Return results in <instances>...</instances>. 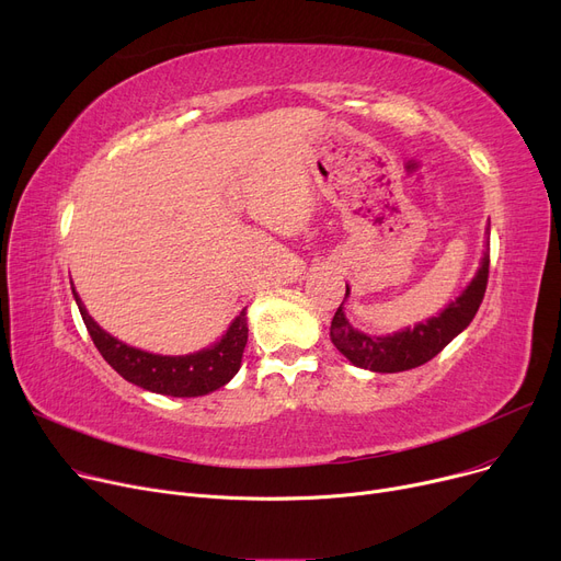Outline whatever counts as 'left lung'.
<instances>
[{"instance_id":"left-lung-1","label":"left lung","mask_w":561,"mask_h":561,"mask_svg":"<svg viewBox=\"0 0 561 561\" xmlns=\"http://www.w3.org/2000/svg\"><path fill=\"white\" fill-rule=\"evenodd\" d=\"M489 233V231H486ZM489 282V252H484L480 268L461 296L450 302L438 316H432L414 328H407L387 336H370L350 325L343 302L350 296L345 286V298L332 318L330 336L336 350L355 366L375 373H400L427 364L436 357L457 334H461L470 320L476 318Z\"/></svg>"}]
</instances>
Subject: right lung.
I'll return each instance as SVG.
<instances>
[{
  "label": "right lung",
  "instance_id": "right-lung-1",
  "mask_svg": "<svg viewBox=\"0 0 561 561\" xmlns=\"http://www.w3.org/2000/svg\"><path fill=\"white\" fill-rule=\"evenodd\" d=\"M72 293L81 318L85 322V330L91 334L95 347L100 350V355L117 375H123L127 381L145 391L172 398H197L225 387L241 368L243 350L248 343L245 309L233 318L227 334L211 347L193 352V355L163 357L131 347L104 332L98 322L88 316L75 286Z\"/></svg>",
  "mask_w": 561,
  "mask_h": 561
}]
</instances>
